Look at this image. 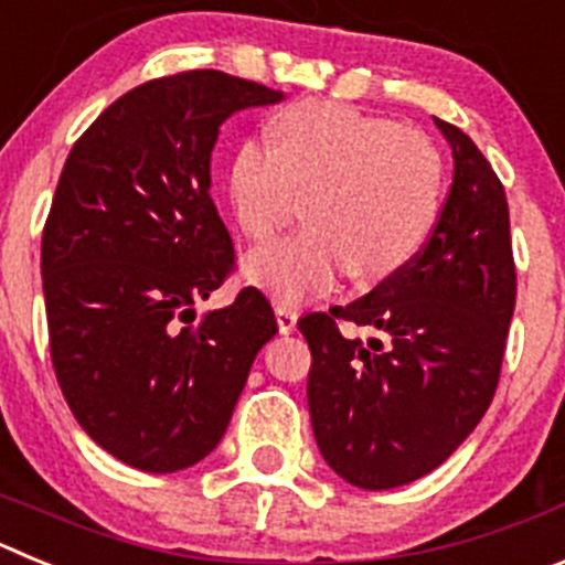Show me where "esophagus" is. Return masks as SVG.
<instances>
[{
	"label": "esophagus",
	"instance_id": "1",
	"mask_svg": "<svg viewBox=\"0 0 565 565\" xmlns=\"http://www.w3.org/2000/svg\"><path fill=\"white\" fill-rule=\"evenodd\" d=\"M274 313H277V328L279 333H291L294 328H297V311L288 306H282V302H277L274 306Z\"/></svg>",
	"mask_w": 565,
	"mask_h": 565
}]
</instances>
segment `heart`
Wrapping results in <instances>:
<instances>
[{"instance_id": "b5f03b06", "label": "heart", "mask_w": 565, "mask_h": 565, "mask_svg": "<svg viewBox=\"0 0 565 565\" xmlns=\"http://www.w3.org/2000/svg\"><path fill=\"white\" fill-rule=\"evenodd\" d=\"M246 141L228 167V201L252 239H271L308 198L311 226L252 252L243 271L282 306L333 288L348 268L367 286L407 266L441 206V158L427 135L348 104L299 102Z\"/></svg>"}]
</instances>
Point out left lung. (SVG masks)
<instances>
[{
    "label": "left lung",
    "instance_id": "8db88e82",
    "mask_svg": "<svg viewBox=\"0 0 565 565\" xmlns=\"http://www.w3.org/2000/svg\"><path fill=\"white\" fill-rule=\"evenodd\" d=\"M452 186L422 252L371 294L297 328L311 348L308 411L328 467L359 489L427 476L495 396L515 311L509 206L469 135L436 118ZM367 327L359 340L338 328Z\"/></svg>",
    "mask_w": 565,
    "mask_h": 565
}]
</instances>
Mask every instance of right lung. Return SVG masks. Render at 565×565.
Listing matches in <instances>:
<instances>
[{
  "mask_svg": "<svg viewBox=\"0 0 565 565\" xmlns=\"http://www.w3.org/2000/svg\"><path fill=\"white\" fill-rule=\"evenodd\" d=\"M279 98L221 70L154 78L67 154L42 234L50 356L84 433L135 469L206 458L277 333L257 288L203 317L194 306L234 268L209 194L221 124Z\"/></svg>",
  "mask_w": 565,
  "mask_h": 565,
  "instance_id": "right-lung-1",
  "label": "right lung"
}]
</instances>
